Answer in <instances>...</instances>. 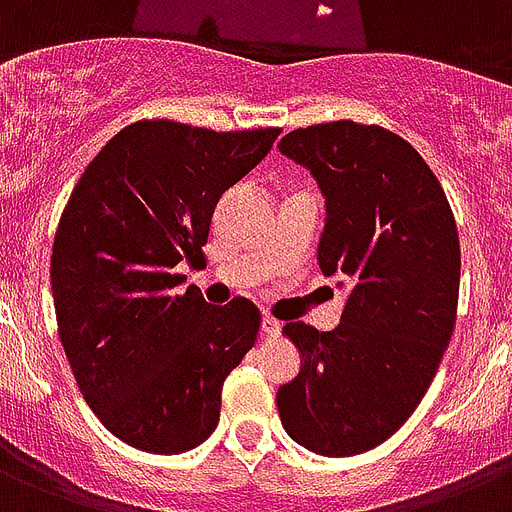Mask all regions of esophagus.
<instances>
[{"label":"esophagus","mask_w":512,"mask_h":512,"mask_svg":"<svg viewBox=\"0 0 512 512\" xmlns=\"http://www.w3.org/2000/svg\"><path fill=\"white\" fill-rule=\"evenodd\" d=\"M261 333H264V335H277V333H280V322H277L275 317H269V314H264V317H261Z\"/></svg>","instance_id":"34e87169"}]
</instances>
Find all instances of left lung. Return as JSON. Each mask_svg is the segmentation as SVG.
Instances as JSON below:
<instances>
[{"label":"left lung","mask_w":512,"mask_h":512,"mask_svg":"<svg viewBox=\"0 0 512 512\" xmlns=\"http://www.w3.org/2000/svg\"><path fill=\"white\" fill-rule=\"evenodd\" d=\"M277 147L317 179V264L346 290L335 330L282 327L301 370L277 388V412L301 447L359 455L402 428L447 351L460 290L455 216L418 150L380 126L317 124Z\"/></svg>","instance_id":"obj_1"}]
</instances>
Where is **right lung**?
Masks as SVG:
<instances>
[{
    "label": "right lung",
    "mask_w": 512,
    "mask_h": 512,
    "mask_svg": "<svg viewBox=\"0 0 512 512\" xmlns=\"http://www.w3.org/2000/svg\"><path fill=\"white\" fill-rule=\"evenodd\" d=\"M277 134L140 121L73 187L49 269L57 330L87 404L129 447L179 455L219 423L224 380L261 314L248 298L211 306L195 285L177 293V267L203 259L216 203Z\"/></svg>",
    "instance_id": "add662e5"
}]
</instances>
